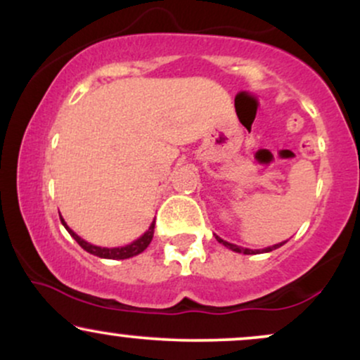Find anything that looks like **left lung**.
<instances>
[{
	"label": "left lung",
	"instance_id": "1",
	"mask_svg": "<svg viewBox=\"0 0 360 360\" xmlns=\"http://www.w3.org/2000/svg\"><path fill=\"white\" fill-rule=\"evenodd\" d=\"M214 238H217L218 242L220 243H223V245L226 247V249H230V250H233V252H240V254H247V255H252V254H260V250H250V249H243V247H238V245H233V243H230V242H225L223 240V238H220L218 237V235H214ZM284 242H281V243H276V245H272V247H267V249H262V252H271V250H276V249H279L281 245H283Z\"/></svg>",
	"mask_w": 360,
	"mask_h": 360
}]
</instances>
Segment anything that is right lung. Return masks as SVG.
<instances>
[{"label": "right lung", "mask_w": 360, "mask_h": 360, "mask_svg": "<svg viewBox=\"0 0 360 360\" xmlns=\"http://www.w3.org/2000/svg\"><path fill=\"white\" fill-rule=\"evenodd\" d=\"M60 221L62 225L65 226V230H68L69 233H71V237L76 240L79 245L84 249L86 252H89V254L96 255V257H101V259H128V257H134V255H139L140 252H143L148 247V243L152 242V237H154V229H155V220L150 223V226H148V230L146 233L142 235V237H139L137 240H134L131 243H128L125 247H98V245H93V243L82 240L77 233H74L71 229L68 226V223L64 221V218L60 217Z\"/></svg>", "instance_id": "add662e5"}]
</instances>
